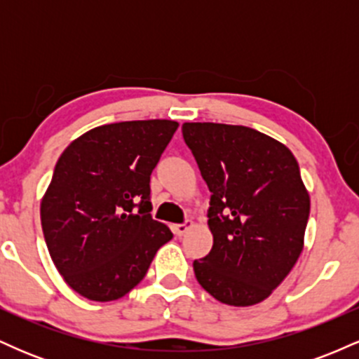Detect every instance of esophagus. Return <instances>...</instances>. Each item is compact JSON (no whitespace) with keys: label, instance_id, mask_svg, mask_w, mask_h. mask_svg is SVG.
I'll list each match as a JSON object with an SVG mask.
<instances>
[{"label":"esophagus","instance_id":"esophagus-1","mask_svg":"<svg viewBox=\"0 0 359 359\" xmlns=\"http://www.w3.org/2000/svg\"><path fill=\"white\" fill-rule=\"evenodd\" d=\"M189 228H191V221H185L182 224H174L172 226V231H174L177 236H182L189 231Z\"/></svg>","mask_w":359,"mask_h":359}]
</instances>
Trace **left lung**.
Here are the masks:
<instances>
[{
	"label": "left lung",
	"mask_w": 359,
	"mask_h": 359,
	"mask_svg": "<svg viewBox=\"0 0 359 359\" xmlns=\"http://www.w3.org/2000/svg\"><path fill=\"white\" fill-rule=\"evenodd\" d=\"M201 175L211 191L214 243L194 259L205 292L229 306H253L277 288L304 246L311 199L295 156L248 126L184 123Z\"/></svg>",
	"instance_id": "8db88e82"
}]
</instances>
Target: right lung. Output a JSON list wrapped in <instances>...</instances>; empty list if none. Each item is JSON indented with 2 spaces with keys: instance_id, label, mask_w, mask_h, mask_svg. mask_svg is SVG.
Returning a JSON list of instances; mask_svg holds the SVG:
<instances>
[{
  "instance_id": "1",
  "label": "right lung",
  "mask_w": 359,
  "mask_h": 359,
  "mask_svg": "<svg viewBox=\"0 0 359 359\" xmlns=\"http://www.w3.org/2000/svg\"><path fill=\"white\" fill-rule=\"evenodd\" d=\"M177 126L170 119L111 123L60 155L40 219L52 262L82 297H123L174 238L150 214V175Z\"/></svg>"
}]
</instances>
